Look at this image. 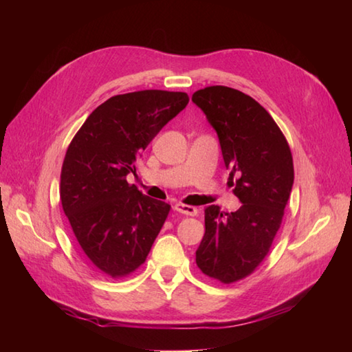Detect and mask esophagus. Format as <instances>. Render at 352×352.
Masks as SVG:
<instances>
[{
  "mask_svg": "<svg viewBox=\"0 0 352 352\" xmlns=\"http://www.w3.org/2000/svg\"><path fill=\"white\" fill-rule=\"evenodd\" d=\"M174 210L177 211V212H180V214H183V216H197V208H194V206H190V205H183V204H177L175 206H174Z\"/></svg>",
  "mask_w": 352,
  "mask_h": 352,
  "instance_id": "34e87169",
  "label": "esophagus"
}]
</instances>
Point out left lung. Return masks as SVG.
Here are the masks:
<instances>
[{"label": "left lung", "mask_w": 352, "mask_h": 352, "mask_svg": "<svg viewBox=\"0 0 352 352\" xmlns=\"http://www.w3.org/2000/svg\"><path fill=\"white\" fill-rule=\"evenodd\" d=\"M219 135L233 192L242 201L234 212L205 208V236L195 252L201 273L231 284L258 269L283 223L294 158L281 129L248 94L223 85L192 94Z\"/></svg>", "instance_id": "obj_1"}]
</instances>
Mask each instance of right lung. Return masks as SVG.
<instances>
[{
    "instance_id": "add662e5",
    "label": "right lung",
    "mask_w": 352,
    "mask_h": 352,
    "mask_svg": "<svg viewBox=\"0 0 352 352\" xmlns=\"http://www.w3.org/2000/svg\"><path fill=\"white\" fill-rule=\"evenodd\" d=\"M189 102L182 91L142 90L107 99L77 130L60 174L62 208L87 259L113 279L144 264L170 205L126 178L155 135Z\"/></svg>"
}]
</instances>
